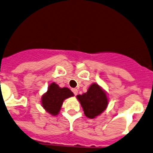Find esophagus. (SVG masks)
<instances>
[{
	"label": "esophagus",
	"mask_w": 153,
	"mask_h": 153,
	"mask_svg": "<svg viewBox=\"0 0 153 153\" xmlns=\"http://www.w3.org/2000/svg\"><path fill=\"white\" fill-rule=\"evenodd\" d=\"M72 92H73L74 94H75V96H76V95L78 94V90H77V89H75V88L72 89Z\"/></svg>",
	"instance_id": "obj_1"
}]
</instances>
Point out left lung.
Segmentation results:
<instances>
[{"instance_id": "obj_1", "label": "left lung", "mask_w": 153, "mask_h": 153, "mask_svg": "<svg viewBox=\"0 0 153 153\" xmlns=\"http://www.w3.org/2000/svg\"><path fill=\"white\" fill-rule=\"evenodd\" d=\"M76 97L85 116L90 119H95L101 115L108 108L109 103L107 92L96 83H93L90 86L87 93L78 95Z\"/></svg>"}]
</instances>
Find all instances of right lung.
<instances>
[{
    "label": "right lung",
    "mask_w": 153,
    "mask_h": 153,
    "mask_svg": "<svg viewBox=\"0 0 153 153\" xmlns=\"http://www.w3.org/2000/svg\"><path fill=\"white\" fill-rule=\"evenodd\" d=\"M74 96V93L67 87H60L55 82L49 84L47 91L41 97V105L45 111L52 116L60 113L65 99Z\"/></svg>",
    "instance_id": "right-lung-1"
}]
</instances>
